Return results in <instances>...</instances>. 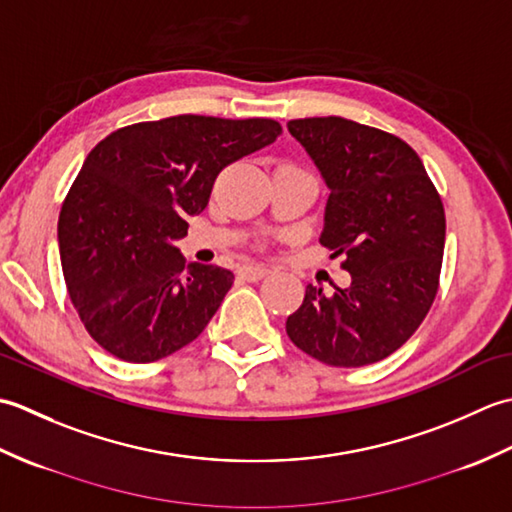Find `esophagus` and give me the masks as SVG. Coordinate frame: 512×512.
Here are the masks:
<instances>
[{
  "instance_id": "34e87169",
  "label": "esophagus",
  "mask_w": 512,
  "mask_h": 512,
  "mask_svg": "<svg viewBox=\"0 0 512 512\" xmlns=\"http://www.w3.org/2000/svg\"><path fill=\"white\" fill-rule=\"evenodd\" d=\"M268 273H270V268H266V266H242L239 268V277L246 281H259V279H264Z\"/></svg>"
}]
</instances>
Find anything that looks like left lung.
Returning <instances> with one entry per match:
<instances>
[{
	"instance_id": "left-lung-1",
	"label": "left lung",
	"mask_w": 512,
	"mask_h": 512,
	"mask_svg": "<svg viewBox=\"0 0 512 512\" xmlns=\"http://www.w3.org/2000/svg\"><path fill=\"white\" fill-rule=\"evenodd\" d=\"M290 136L328 187L319 242L343 255L352 284L306 288L286 321L299 350L332 367L383 361L427 317L444 253V206L407 143L341 116L299 118Z\"/></svg>"
}]
</instances>
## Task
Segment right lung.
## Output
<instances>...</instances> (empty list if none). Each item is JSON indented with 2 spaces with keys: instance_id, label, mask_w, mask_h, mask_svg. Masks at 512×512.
Wrapping results in <instances>:
<instances>
[{
  "instance_id": "1",
  "label": "right lung",
  "mask_w": 512,
  "mask_h": 512,
  "mask_svg": "<svg viewBox=\"0 0 512 512\" xmlns=\"http://www.w3.org/2000/svg\"><path fill=\"white\" fill-rule=\"evenodd\" d=\"M270 118L171 116L118 129L96 145L59 215L63 277L103 350L154 363L198 339L233 286L220 266L178 248L226 165L275 143Z\"/></svg>"
}]
</instances>
